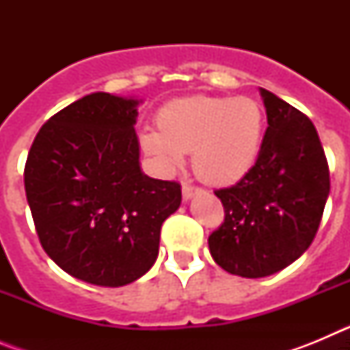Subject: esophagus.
<instances>
[{
  "label": "esophagus",
  "mask_w": 350,
  "mask_h": 350,
  "mask_svg": "<svg viewBox=\"0 0 350 350\" xmlns=\"http://www.w3.org/2000/svg\"><path fill=\"white\" fill-rule=\"evenodd\" d=\"M198 193H202V189H198V187H194V185H191V184L182 185V198H184V202L191 200V198Z\"/></svg>",
  "instance_id": "34e87169"
}]
</instances>
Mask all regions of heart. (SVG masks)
Listing matches in <instances>:
<instances>
[{"instance_id": "obj_1", "label": "heart", "mask_w": 350, "mask_h": 350, "mask_svg": "<svg viewBox=\"0 0 350 350\" xmlns=\"http://www.w3.org/2000/svg\"><path fill=\"white\" fill-rule=\"evenodd\" d=\"M156 128L140 133V147L161 170L173 172L193 152L198 177L231 185L258 163L267 116L249 96H189L161 107Z\"/></svg>"}]
</instances>
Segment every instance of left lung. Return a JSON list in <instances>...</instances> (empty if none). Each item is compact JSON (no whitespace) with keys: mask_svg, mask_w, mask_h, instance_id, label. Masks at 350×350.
<instances>
[{"mask_svg":"<svg viewBox=\"0 0 350 350\" xmlns=\"http://www.w3.org/2000/svg\"><path fill=\"white\" fill-rule=\"evenodd\" d=\"M268 128L256 166L231 187L215 191L224 222L208 237L222 270L268 277L295 262L319 230L329 194V170L312 120L261 89Z\"/></svg>","mask_w":350,"mask_h":350,"instance_id":"obj_1","label":"left lung"}]
</instances>
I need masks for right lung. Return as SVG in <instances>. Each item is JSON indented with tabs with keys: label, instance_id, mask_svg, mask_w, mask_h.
<instances>
[{
	"label": "right lung",
	"instance_id": "right-lung-1",
	"mask_svg": "<svg viewBox=\"0 0 350 350\" xmlns=\"http://www.w3.org/2000/svg\"><path fill=\"white\" fill-rule=\"evenodd\" d=\"M142 100L92 92L42 126L24 185L40 243L75 279L103 287L135 282L159 252L161 226L180 206L177 182L140 168Z\"/></svg>",
	"mask_w": 350,
	"mask_h": 350
}]
</instances>
